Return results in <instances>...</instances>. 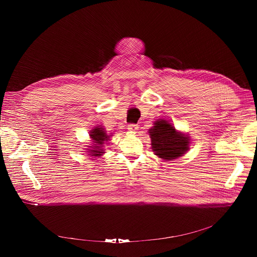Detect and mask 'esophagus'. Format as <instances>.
<instances>
[{"label":"esophagus","instance_id":"esophagus-1","mask_svg":"<svg viewBox=\"0 0 257 257\" xmlns=\"http://www.w3.org/2000/svg\"><path fill=\"white\" fill-rule=\"evenodd\" d=\"M138 129V126L136 124H129L128 125V130L131 132H135Z\"/></svg>","mask_w":257,"mask_h":257}]
</instances>
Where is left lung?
I'll return each instance as SVG.
<instances>
[{
	"mask_svg": "<svg viewBox=\"0 0 257 257\" xmlns=\"http://www.w3.org/2000/svg\"><path fill=\"white\" fill-rule=\"evenodd\" d=\"M152 148L161 159L172 161L188 151L189 139L176 131L175 127L166 120H159L150 129Z\"/></svg>",
	"mask_w": 257,
	"mask_h": 257,
	"instance_id": "left-lung-1",
	"label": "left lung"
}]
</instances>
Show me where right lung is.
Segmentation results:
<instances>
[{
  "instance_id": "right-lung-1",
  "label": "right lung",
  "mask_w": 257,
  "mask_h": 257,
  "mask_svg": "<svg viewBox=\"0 0 257 257\" xmlns=\"http://www.w3.org/2000/svg\"><path fill=\"white\" fill-rule=\"evenodd\" d=\"M90 137L93 140L94 145L92 146V150H89V153L91 154L90 156L94 157H99L103 154L102 150V145L104 141H107L109 136L106 134V131H104L101 127L100 128H95L90 131Z\"/></svg>"
}]
</instances>
